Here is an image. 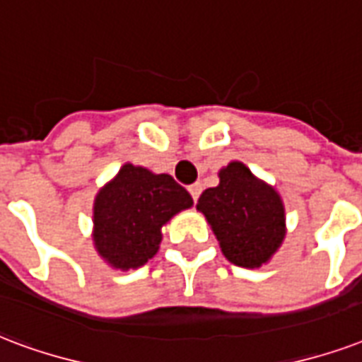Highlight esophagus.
<instances>
[{"instance_id": "esophagus-1", "label": "esophagus", "mask_w": 362, "mask_h": 362, "mask_svg": "<svg viewBox=\"0 0 362 362\" xmlns=\"http://www.w3.org/2000/svg\"><path fill=\"white\" fill-rule=\"evenodd\" d=\"M187 189H189V193H192L193 201L197 203V199H199L201 192H203V186H201V182H195V184H192V186L187 187Z\"/></svg>"}]
</instances>
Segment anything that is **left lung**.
Returning <instances> with one entry per match:
<instances>
[{
  "label": "left lung",
  "mask_w": 362,
  "mask_h": 362,
  "mask_svg": "<svg viewBox=\"0 0 362 362\" xmlns=\"http://www.w3.org/2000/svg\"><path fill=\"white\" fill-rule=\"evenodd\" d=\"M197 209L235 266L260 267L285 239L283 201L239 161L220 170V184L201 193Z\"/></svg>",
  "instance_id": "8db88e82"
}]
</instances>
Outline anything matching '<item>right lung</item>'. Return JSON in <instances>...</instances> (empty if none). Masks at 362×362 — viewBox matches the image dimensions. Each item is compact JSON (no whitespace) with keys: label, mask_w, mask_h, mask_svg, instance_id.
Here are the masks:
<instances>
[{"label":"right lung","mask_w":362,"mask_h":362,"mask_svg":"<svg viewBox=\"0 0 362 362\" xmlns=\"http://www.w3.org/2000/svg\"><path fill=\"white\" fill-rule=\"evenodd\" d=\"M193 205L192 195L170 175L123 165L95 201V247L119 269L144 266L161 243V228Z\"/></svg>","instance_id":"add662e5"}]
</instances>
